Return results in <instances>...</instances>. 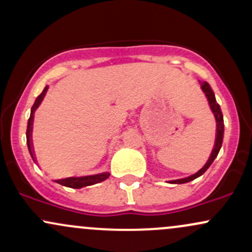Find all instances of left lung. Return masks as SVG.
<instances>
[{
  "instance_id": "1",
  "label": "left lung",
  "mask_w": 252,
  "mask_h": 252,
  "mask_svg": "<svg viewBox=\"0 0 252 252\" xmlns=\"http://www.w3.org/2000/svg\"><path fill=\"white\" fill-rule=\"evenodd\" d=\"M200 88L202 90V92L205 94V96H206L207 100H209L211 111H212L213 116H215V118H216L217 134H216L215 148H213L212 153H211V156H210L209 160H207V162L205 163V166L202 167L200 170H198L195 174L187 176V178H182V179H178V180L169 181L170 184H186V182H189V181L194 180V179H196V178H199V176H201L207 169L210 168V166L213 163V161H215L217 155H218L219 150H220V148H221L222 137H224V118H222L221 109H220V106H219V104L217 103L215 92H213V90L211 89L210 84L207 82H200Z\"/></svg>"
}]
</instances>
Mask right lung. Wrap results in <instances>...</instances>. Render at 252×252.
Wrapping results in <instances>:
<instances>
[{
	"label": "right lung",
	"mask_w": 252,
	"mask_h": 252,
	"mask_svg": "<svg viewBox=\"0 0 252 252\" xmlns=\"http://www.w3.org/2000/svg\"><path fill=\"white\" fill-rule=\"evenodd\" d=\"M47 90H48V86H45L43 91L36 97L35 102H34L33 106H32V109H31V116H30V120H28V124H27V131H26V136H27V146H28V150H30V154L33 160H34V154H33V149H32V142H31L32 124H33L34 112H35V110L39 108V105L41 104L43 97L46 96V92H47ZM109 176H110L109 172H104V173H99V174H92V175H85V176H70V178L59 179V180H56V182L63 185V186L70 187V189H83V187L91 186V185L98 184V182H102L104 180H106Z\"/></svg>",
	"instance_id": "add662e5"
}]
</instances>
